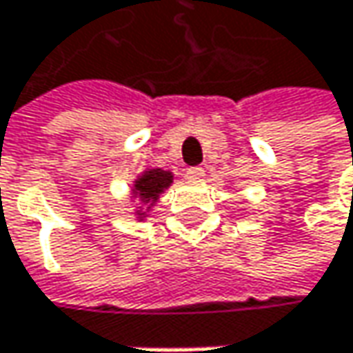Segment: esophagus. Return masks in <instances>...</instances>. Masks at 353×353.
Listing matches in <instances>:
<instances>
[{"mask_svg": "<svg viewBox=\"0 0 353 353\" xmlns=\"http://www.w3.org/2000/svg\"><path fill=\"white\" fill-rule=\"evenodd\" d=\"M185 177H188L190 181H202L204 170H202V168H190V170L185 172Z\"/></svg>", "mask_w": 353, "mask_h": 353, "instance_id": "obj_1", "label": "esophagus"}]
</instances>
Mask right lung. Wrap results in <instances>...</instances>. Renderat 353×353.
Listing matches in <instances>:
<instances>
[{"instance_id":"add662e5","label":"right lung","mask_w":353,"mask_h":353,"mask_svg":"<svg viewBox=\"0 0 353 353\" xmlns=\"http://www.w3.org/2000/svg\"><path fill=\"white\" fill-rule=\"evenodd\" d=\"M172 181H174V176H172V172H165V170H159V168H155V170H145L141 176L134 179V185H132V196L134 198H139L143 204H147V210L159 200V196L172 185ZM147 210H137V219H145L147 214Z\"/></svg>"}]
</instances>
